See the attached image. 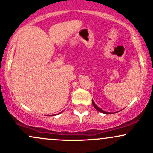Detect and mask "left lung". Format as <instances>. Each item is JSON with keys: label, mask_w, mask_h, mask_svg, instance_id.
I'll return each instance as SVG.
<instances>
[{"label": "left lung", "mask_w": 153, "mask_h": 153, "mask_svg": "<svg viewBox=\"0 0 153 153\" xmlns=\"http://www.w3.org/2000/svg\"><path fill=\"white\" fill-rule=\"evenodd\" d=\"M92 103H93V105H94V106L95 107V108H96V109L97 110V111H99L101 112V113L106 114H113V113H110V112H106V111H103V110L101 109V108H100L99 107H98L96 104H95V103L94 102V101H93V100H92Z\"/></svg>", "instance_id": "1"}]
</instances>
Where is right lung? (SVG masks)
<instances>
[{
  "mask_svg": "<svg viewBox=\"0 0 153 153\" xmlns=\"http://www.w3.org/2000/svg\"><path fill=\"white\" fill-rule=\"evenodd\" d=\"M59 114H60V113H59Z\"/></svg>",
  "mask_w": 153,
  "mask_h": 153,
  "instance_id": "obj_1",
  "label": "right lung"
}]
</instances>
